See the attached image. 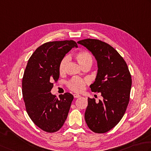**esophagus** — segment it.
<instances>
[{"label": "esophagus", "mask_w": 151, "mask_h": 151, "mask_svg": "<svg viewBox=\"0 0 151 151\" xmlns=\"http://www.w3.org/2000/svg\"><path fill=\"white\" fill-rule=\"evenodd\" d=\"M73 96H74V97H75V98H78V97H81V96L78 95V94H76V93L73 94Z\"/></svg>", "instance_id": "1"}]
</instances>
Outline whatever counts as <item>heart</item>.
<instances>
[{
  "label": "heart",
  "instance_id": "heart-1",
  "mask_svg": "<svg viewBox=\"0 0 151 151\" xmlns=\"http://www.w3.org/2000/svg\"><path fill=\"white\" fill-rule=\"evenodd\" d=\"M76 58L82 67L91 65L93 62L92 56L87 51H81L76 54ZM69 56H64L59 65V72L60 74L65 73L67 65L69 62ZM88 83L87 80L79 77H74L67 82V86L70 90L76 92H81L84 89L85 85Z\"/></svg>",
  "mask_w": 151,
  "mask_h": 151
}]
</instances>
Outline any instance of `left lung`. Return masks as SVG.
Masks as SVG:
<instances>
[{"label":"left lung","mask_w":151,"mask_h":151,"mask_svg":"<svg viewBox=\"0 0 151 151\" xmlns=\"http://www.w3.org/2000/svg\"><path fill=\"white\" fill-rule=\"evenodd\" d=\"M78 44L86 47L97 62L95 82L90 85L93 92H100L102 101L88 98L84 117L91 131L97 134L107 132L117 125L126 111L129 101L132 77L126 61L109 44L87 38Z\"/></svg>","instance_id":"8db88e82"}]
</instances>
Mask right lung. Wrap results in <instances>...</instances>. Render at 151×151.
Wrapping results in <instances>:
<instances>
[{
  "label": "right lung",
  "instance_id": "obj_1",
  "mask_svg": "<svg viewBox=\"0 0 151 151\" xmlns=\"http://www.w3.org/2000/svg\"><path fill=\"white\" fill-rule=\"evenodd\" d=\"M77 44L74 40L43 44L29 58L22 80V93L27 113L43 131H58L67 119L74 97L69 93L59 96L50 92L53 82L60 77L61 59Z\"/></svg>",
  "mask_w": 151,
  "mask_h": 151
}]
</instances>
